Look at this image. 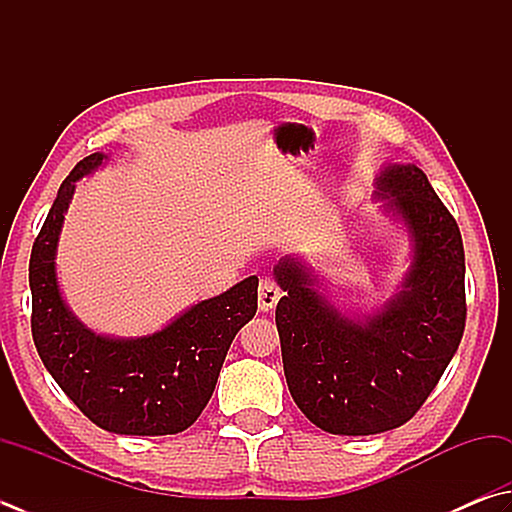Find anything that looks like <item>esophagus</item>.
<instances>
[{"label":"esophagus","instance_id":"34e87169","mask_svg":"<svg viewBox=\"0 0 512 512\" xmlns=\"http://www.w3.org/2000/svg\"><path fill=\"white\" fill-rule=\"evenodd\" d=\"M281 298V289L272 281V278H263L258 285V307L260 312H269Z\"/></svg>","mask_w":512,"mask_h":512}]
</instances>
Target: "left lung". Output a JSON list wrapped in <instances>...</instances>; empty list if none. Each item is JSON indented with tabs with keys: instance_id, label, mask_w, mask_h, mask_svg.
<instances>
[{
	"instance_id": "1",
	"label": "left lung",
	"mask_w": 512,
	"mask_h": 512,
	"mask_svg": "<svg viewBox=\"0 0 512 512\" xmlns=\"http://www.w3.org/2000/svg\"><path fill=\"white\" fill-rule=\"evenodd\" d=\"M374 196L412 238V265L383 310L352 318L318 292L301 258L274 267L287 388L332 435H379L410 421L435 390L466 327V258L457 220L419 167L388 165Z\"/></svg>"
}]
</instances>
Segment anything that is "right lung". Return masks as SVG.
Returning <instances> with one entry per match:
<instances>
[{
    "mask_svg": "<svg viewBox=\"0 0 512 512\" xmlns=\"http://www.w3.org/2000/svg\"><path fill=\"white\" fill-rule=\"evenodd\" d=\"M102 160L104 153H91L77 162L33 243V341L44 368L95 426L115 435H176L205 410L231 341L254 318L258 278L191 305L160 332L138 339L89 330L64 303L55 254L75 182Z\"/></svg>",
    "mask_w": 512,
    "mask_h": 512,
    "instance_id": "add662e5",
    "label": "right lung"
}]
</instances>
